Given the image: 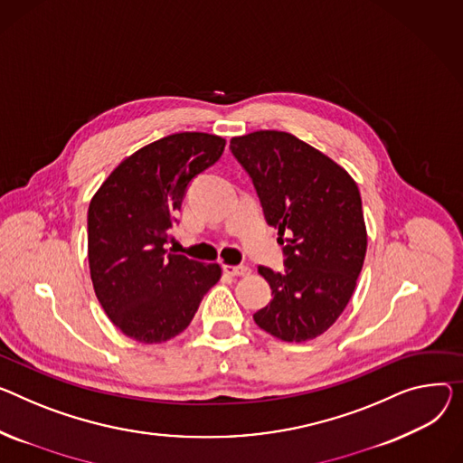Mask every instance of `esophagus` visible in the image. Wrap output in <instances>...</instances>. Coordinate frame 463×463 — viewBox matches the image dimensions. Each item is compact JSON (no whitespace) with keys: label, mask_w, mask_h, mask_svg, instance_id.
Returning a JSON list of instances; mask_svg holds the SVG:
<instances>
[{"label":"esophagus","mask_w":463,"mask_h":463,"mask_svg":"<svg viewBox=\"0 0 463 463\" xmlns=\"http://www.w3.org/2000/svg\"><path fill=\"white\" fill-rule=\"evenodd\" d=\"M223 269H225L227 275H232V277H248L251 273V268L250 266H243V264H240V266L225 264Z\"/></svg>","instance_id":"obj_1"}]
</instances>
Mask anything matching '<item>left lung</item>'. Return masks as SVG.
<instances>
[{
	"mask_svg": "<svg viewBox=\"0 0 463 463\" xmlns=\"http://www.w3.org/2000/svg\"><path fill=\"white\" fill-rule=\"evenodd\" d=\"M255 182L266 222L279 229L287 269L260 266L271 301L253 315L285 343L327 331L355 290L366 253L361 195L350 173L288 132L259 130L231 139Z\"/></svg>",
	"mask_w": 463,
	"mask_h": 463,
	"instance_id": "obj_1",
	"label": "left lung"
}]
</instances>
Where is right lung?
I'll use <instances>...</instances> for the list:
<instances>
[{
	"label": "right lung",
	"instance_id": "obj_1",
	"mask_svg": "<svg viewBox=\"0 0 463 463\" xmlns=\"http://www.w3.org/2000/svg\"><path fill=\"white\" fill-rule=\"evenodd\" d=\"M225 139L204 132L162 137L122 160L87 213L90 281L127 336L158 345L186 329L220 264L167 253L165 241L190 180L222 158Z\"/></svg>",
	"mask_w": 463,
	"mask_h": 463
}]
</instances>
